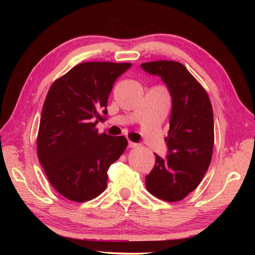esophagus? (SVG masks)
<instances>
[{
    "label": "esophagus",
    "instance_id": "esophagus-1",
    "mask_svg": "<svg viewBox=\"0 0 255 255\" xmlns=\"http://www.w3.org/2000/svg\"><path fill=\"white\" fill-rule=\"evenodd\" d=\"M128 147H129V148L137 147V144H136V143H133V141H130V140H129V141H128Z\"/></svg>",
    "mask_w": 255,
    "mask_h": 255
}]
</instances>
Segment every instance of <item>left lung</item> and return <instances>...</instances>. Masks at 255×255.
<instances>
[{
  "instance_id": "1",
  "label": "left lung",
  "mask_w": 255,
  "mask_h": 255,
  "mask_svg": "<svg viewBox=\"0 0 255 255\" xmlns=\"http://www.w3.org/2000/svg\"><path fill=\"white\" fill-rule=\"evenodd\" d=\"M150 75L159 76L172 99L170 129L165 138L167 155L156 156L145 185L158 199L174 202L193 191L208 170L214 147V114L204 88L182 64L156 60L141 64Z\"/></svg>"
}]
</instances>
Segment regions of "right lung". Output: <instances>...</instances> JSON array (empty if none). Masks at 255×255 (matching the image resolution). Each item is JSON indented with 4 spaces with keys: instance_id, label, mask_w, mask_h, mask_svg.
I'll return each instance as SVG.
<instances>
[{
    "instance_id": "add662e5",
    "label": "right lung",
    "mask_w": 255,
    "mask_h": 255,
    "mask_svg": "<svg viewBox=\"0 0 255 255\" xmlns=\"http://www.w3.org/2000/svg\"><path fill=\"white\" fill-rule=\"evenodd\" d=\"M131 64L82 63L50 86L42 107L38 158L63 197L84 202L105 191L108 169L127 147L125 136L98 133L115 81Z\"/></svg>"
}]
</instances>
